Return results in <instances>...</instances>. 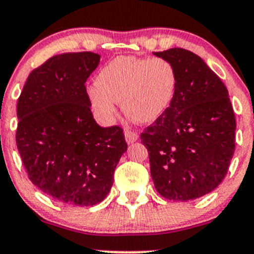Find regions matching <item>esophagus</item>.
Masks as SVG:
<instances>
[{"instance_id":"esophagus-1","label":"esophagus","mask_w":254,"mask_h":254,"mask_svg":"<svg viewBox=\"0 0 254 254\" xmlns=\"http://www.w3.org/2000/svg\"><path fill=\"white\" fill-rule=\"evenodd\" d=\"M137 138H138V135L136 132H133V131H125V139H127V142L129 144L136 142Z\"/></svg>"}]
</instances>
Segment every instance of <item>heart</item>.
Listing matches in <instances>:
<instances>
[{
	"label": "heart",
	"mask_w": 254,
	"mask_h": 254,
	"mask_svg": "<svg viewBox=\"0 0 254 254\" xmlns=\"http://www.w3.org/2000/svg\"><path fill=\"white\" fill-rule=\"evenodd\" d=\"M173 65L164 58L119 57L99 71L97 84L87 94L95 115L110 122L117 115V103L137 123H151L167 111L176 93Z\"/></svg>",
	"instance_id": "b5f03b06"
}]
</instances>
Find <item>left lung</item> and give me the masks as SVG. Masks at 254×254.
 Wrapping results in <instances>:
<instances>
[{"label": "left lung", "mask_w": 254, "mask_h": 254, "mask_svg": "<svg viewBox=\"0 0 254 254\" xmlns=\"http://www.w3.org/2000/svg\"><path fill=\"white\" fill-rule=\"evenodd\" d=\"M154 55L176 70L167 111L141 135L156 191L170 200L196 199L222 183L235 150V116L221 78L193 52Z\"/></svg>", "instance_id": "obj_1"}]
</instances>
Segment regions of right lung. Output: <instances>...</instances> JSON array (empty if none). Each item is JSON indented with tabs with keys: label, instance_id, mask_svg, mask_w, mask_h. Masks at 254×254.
I'll use <instances>...</instances> for the list:
<instances>
[{
	"label": "right lung",
	"instance_id": "1",
	"mask_svg": "<svg viewBox=\"0 0 254 254\" xmlns=\"http://www.w3.org/2000/svg\"><path fill=\"white\" fill-rule=\"evenodd\" d=\"M99 62L93 52L49 58L28 75L17 100L15 138L28 178L68 205L104 200L127 149L123 129L101 127L90 111L84 83Z\"/></svg>",
	"mask_w": 254,
	"mask_h": 254
}]
</instances>
